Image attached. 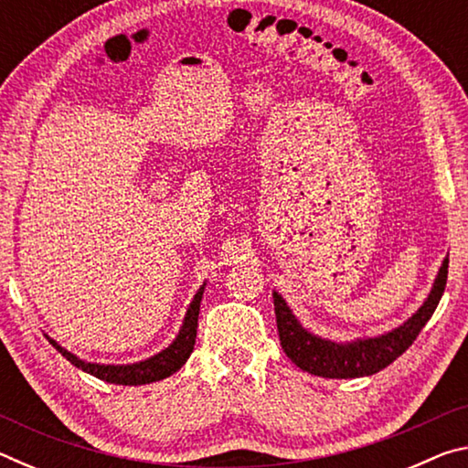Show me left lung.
Instances as JSON below:
<instances>
[{
	"label": "left lung",
	"instance_id": "1",
	"mask_svg": "<svg viewBox=\"0 0 468 468\" xmlns=\"http://www.w3.org/2000/svg\"><path fill=\"white\" fill-rule=\"evenodd\" d=\"M448 281V258L443 260L438 279L433 282V289L425 303L419 307V312L409 318L400 328L388 332L384 336L355 340V343L338 345L332 340H324L310 335L301 328L295 315L284 303V299L274 292V314L276 328L282 351L287 357L307 374L320 378H363L378 374L379 369L390 366L394 359H399L407 348L415 343L419 332L423 330L427 320L431 318L435 307L443 295Z\"/></svg>",
	"mask_w": 468,
	"mask_h": 468
}]
</instances>
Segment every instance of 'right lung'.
<instances>
[{
  "instance_id": "1",
  "label": "right lung",
  "mask_w": 468,
  "mask_h": 468,
  "mask_svg": "<svg viewBox=\"0 0 468 468\" xmlns=\"http://www.w3.org/2000/svg\"><path fill=\"white\" fill-rule=\"evenodd\" d=\"M202 292H204V287L196 292L194 301L189 303L186 322L184 326H181L177 338L173 340V345L158 355H154V357L133 363V366H99V363H86L82 359H78L76 355L68 353L66 348H61L55 340H49V343H53V346L58 348V351L69 363H72V366L86 371V374L102 379V382L120 384V386H140V384L156 382V379H163V378H169L171 374H176V371L187 361L189 355H192L194 345H196L197 314H200Z\"/></svg>"
}]
</instances>
